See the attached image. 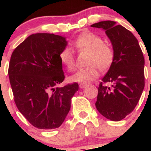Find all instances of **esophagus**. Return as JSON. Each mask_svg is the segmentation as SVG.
Wrapping results in <instances>:
<instances>
[{"mask_svg":"<svg viewBox=\"0 0 151 151\" xmlns=\"http://www.w3.org/2000/svg\"><path fill=\"white\" fill-rule=\"evenodd\" d=\"M79 86H80V88H81V89H83V88H84L87 86V85L86 84H83V83H81V84L79 85Z\"/></svg>","mask_w":151,"mask_h":151,"instance_id":"esophagus-1","label":"esophagus"}]
</instances>
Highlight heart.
I'll return each mask as SVG.
<instances>
[{"mask_svg":"<svg viewBox=\"0 0 151 151\" xmlns=\"http://www.w3.org/2000/svg\"><path fill=\"white\" fill-rule=\"evenodd\" d=\"M79 52H86L88 57V68L76 71L70 77L72 82L87 84L93 81L99 75V68L106 70L113 62L115 52L112 47L104 42L102 38L96 33L85 32L80 34L71 44ZM60 62L67 70L72 71L75 67V57L69 47H64L59 53Z\"/></svg>","mask_w":151,"mask_h":151,"instance_id":"b5f03b06","label":"heart"}]
</instances>
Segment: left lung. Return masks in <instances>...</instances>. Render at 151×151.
I'll return each mask as SVG.
<instances>
[{"instance_id":"8db88e82","label":"left lung","mask_w":151,"mask_h":151,"mask_svg":"<svg viewBox=\"0 0 151 151\" xmlns=\"http://www.w3.org/2000/svg\"><path fill=\"white\" fill-rule=\"evenodd\" d=\"M91 27L105 30L115 52L113 62L98 88L96 106L107 119L121 121L134 109L144 89L142 51L133 33L114 21H102ZM106 82L112 87L104 86Z\"/></svg>"}]
</instances>
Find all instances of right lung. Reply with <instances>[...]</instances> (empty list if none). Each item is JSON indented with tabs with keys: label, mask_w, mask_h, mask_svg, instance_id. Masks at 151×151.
<instances>
[{
	"label": "right lung",
	"mask_w": 151,
	"mask_h": 151,
	"mask_svg": "<svg viewBox=\"0 0 151 151\" xmlns=\"http://www.w3.org/2000/svg\"><path fill=\"white\" fill-rule=\"evenodd\" d=\"M66 44L58 35L35 33L11 56L8 73L14 100L22 115L38 129L58 128L79 89L77 83L57 88L65 78L59 53Z\"/></svg>",
	"instance_id": "obj_1"
}]
</instances>
